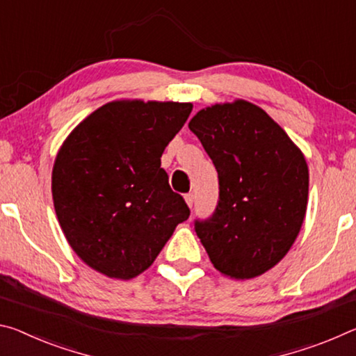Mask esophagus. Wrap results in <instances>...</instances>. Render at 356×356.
I'll list each match as a JSON object with an SVG mask.
<instances>
[{
  "label": "esophagus",
  "instance_id": "34e87169",
  "mask_svg": "<svg viewBox=\"0 0 356 356\" xmlns=\"http://www.w3.org/2000/svg\"><path fill=\"white\" fill-rule=\"evenodd\" d=\"M185 202L188 204V207L191 209L193 204H195V193H188V195H185Z\"/></svg>",
  "mask_w": 356,
  "mask_h": 356
}]
</instances>
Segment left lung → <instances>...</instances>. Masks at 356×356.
<instances>
[{"label": "left lung", "mask_w": 356, "mask_h": 356, "mask_svg": "<svg viewBox=\"0 0 356 356\" xmlns=\"http://www.w3.org/2000/svg\"><path fill=\"white\" fill-rule=\"evenodd\" d=\"M188 129L218 172L220 201L195 229L213 267L234 280L273 268L291 250L308 206L305 155L261 106L237 99L202 108Z\"/></svg>", "instance_id": "8db88e82"}]
</instances>
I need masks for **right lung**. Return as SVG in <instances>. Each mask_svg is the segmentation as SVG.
Returning a JSON list of instances; mask_svg holds the SVG:
<instances>
[{"label":"right lung","mask_w":356,"mask_h":356,"mask_svg":"<svg viewBox=\"0 0 356 356\" xmlns=\"http://www.w3.org/2000/svg\"><path fill=\"white\" fill-rule=\"evenodd\" d=\"M191 110L180 102L114 100L59 147L51 172L59 226L95 272L114 280L141 275L190 216L160 159Z\"/></svg>","instance_id":"1"}]
</instances>
